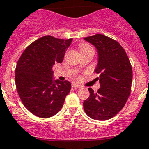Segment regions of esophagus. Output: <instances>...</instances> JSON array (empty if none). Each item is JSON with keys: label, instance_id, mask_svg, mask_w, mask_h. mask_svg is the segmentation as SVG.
Instances as JSON below:
<instances>
[{"label": "esophagus", "instance_id": "obj_1", "mask_svg": "<svg viewBox=\"0 0 149 149\" xmlns=\"http://www.w3.org/2000/svg\"><path fill=\"white\" fill-rule=\"evenodd\" d=\"M72 88H77V89H79V88H81L80 86L77 85L76 83H72Z\"/></svg>", "mask_w": 149, "mask_h": 149}]
</instances>
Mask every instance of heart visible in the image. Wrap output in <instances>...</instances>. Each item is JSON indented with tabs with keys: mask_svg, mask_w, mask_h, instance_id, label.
Here are the masks:
<instances>
[{
	"mask_svg": "<svg viewBox=\"0 0 149 149\" xmlns=\"http://www.w3.org/2000/svg\"><path fill=\"white\" fill-rule=\"evenodd\" d=\"M93 49V47L91 46L88 45V44H84L81 47V51H84V50H86V49ZM79 79H80V77H78Z\"/></svg>",
	"mask_w": 149,
	"mask_h": 149,
	"instance_id": "1",
	"label": "heart"
}]
</instances>
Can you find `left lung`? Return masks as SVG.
I'll use <instances>...</instances> for the list:
<instances>
[{
    "instance_id": "obj_1",
    "label": "left lung",
    "mask_w": 149,
    "mask_h": 149,
    "mask_svg": "<svg viewBox=\"0 0 149 149\" xmlns=\"http://www.w3.org/2000/svg\"><path fill=\"white\" fill-rule=\"evenodd\" d=\"M98 50L99 60L95 72L100 74V88L96 93L89 88V98L83 102L88 116L95 120L112 118L124 107L131 93L132 69L123 47L103 34L85 37Z\"/></svg>"
}]
</instances>
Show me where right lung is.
<instances>
[{"instance_id":"add662e5","label":"right lung","mask_w":149,"mask_h":149,"mask_svg":"<svg viewBox=\"0 0 149 149\" xmlns=\"http://www.w3.org/2000/svg\"><path fill=\"white\" fill-rule=\"evenodd\" d=\"M72 39H57L47 35L31 43L17 61L15 83L22 103L32 114L49 118L62 109L71 83L53 82V66L62 63Z\"/></svg>"}]
</instances>
